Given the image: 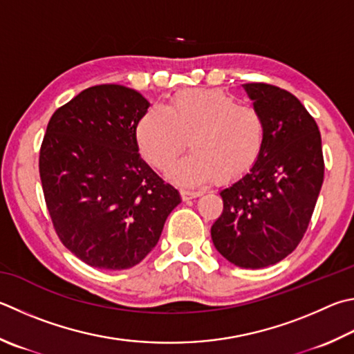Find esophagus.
<instances>
[{
  "instance_id": "34e87169",
  "label": "esophagus",
  "mask_w": 354,
  "mask_h": 354,
  "mask_svg": "<svg viewBox=\"0 0 354 354\" xmlns=\"http://www.w3.org/2000/svg\"><path fill=\"white\" fill-rule=\"evenodd\" d=\"M201 195H203L201 190H189V189L181 190L183 199H192V198H196V196H201Z\"/></svg>"
}]
</instances>
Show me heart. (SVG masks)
I'll return each mask as SVG.
<instances>
[{
  "label": "heart",
  "mask_w": 354,
  "mask_h": 354,
  "mask_svg": "<svg viewBox=\"0 0 354 354\" xmlns=\"http://www.w3.org/2000/svg\"><path fill=\"white\" fill-rule=\"evenodd\" d=\"M140 155L158 170H167L187 145L192 150L170 170L185 185L216 179L227 184L243 178L261 156L266 124L254 106L240 105L221 89L179 93L167 108L151 106L136 124Z\"/></svg>",
  "instance_id": "1"
}]
</instances>
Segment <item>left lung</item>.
Returning <instances> with one entry per match:
<instances>
[{
  "label": "left lung",
  "instance_id": "1",
  "mask_svg": "<svg viewBox=\"0 0 354 354\" xmlns=\"http://www.w3.org/2000/svg\"><path fill=\"white\" fill-rule=\"evenodd\" d=\"M266 124L261 156L220 192L223 214L210 229L224 259L240 268L275 265L299 246L324 183L319 127L300 100L268 83H244Z\"/></svg>",
  "mask_w": 354,
  "mask_h": 354
}]
</instances>
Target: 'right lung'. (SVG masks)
I'll use <instances>...</instances> for the list:
<instances>
[{"label": "right lung", "mask_w": 354, "mask_h": 354, "mask_svg": "<svg viewBox=\"0 0 354 354\" xmlns=\"http://www.w3.org/2000/svg\"><path fill=\"white\" fill-rule=\"evenodd\" d=\"M149 106L131 88L91 86L55 110L43 138L38 169L50 220L65 248L93 268L142 261L181 203L138 153L134 131Z\"/></svg>", "instance_id": "obj_1"}]
</instances>
